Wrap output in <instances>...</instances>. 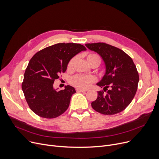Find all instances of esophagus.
Wrapping results in <instances>:
<instances>
[{
  "label": "esophagus",
  "instance_id": "obj_1",
  "mask_svg": "<svg viewBox=\"0 0 159 159\" xmlns=\"http://www.w3.org/2000/svg\"><path fill=\"white\" fill-rule=\"evenodd\" d=\"M76 91H77V92H86V90H85V89H79V88H77Z\"/></svg>",
  "mask_w": 159,
  "mask_h": 159
}]
</instances>
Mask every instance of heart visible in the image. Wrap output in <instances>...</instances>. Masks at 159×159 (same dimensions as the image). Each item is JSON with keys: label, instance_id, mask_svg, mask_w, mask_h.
I'll return each instance as SVG.
<instances>
[{"label": "heart", "instance_id": "obj_1", "mask_svg": "<svg viewBox=\"0 0 159 159\" xmlns=\"http://www.w3.org/2000/svg\"><path fill=\"white\" fill-rule=\"evenodd\" d=\"M86 58L87 62L89 65L95 64L96 66H98L100 62H101L100 57L94 53L86 54ZM75 60V58H73L70 61L68 64V68H71ZM95 81V78L93 76H91V75H88V76H86V75H77L71 79L70 83L73 86L77 87L79 89H87Z\"/></svg>", "mask_w": 159, "mask_h": 159}]
</instances>
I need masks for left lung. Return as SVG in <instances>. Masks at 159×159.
Instances as JSON below:
<instances>
[{"mask_svg": "<svg viewBox=\"0 0 159 159\" xmlns=\"http://www.w3.org/2000/svg\"><path fill=\"white\" fill-rule=\"evenodd\" d=\"M86 46L101 56L105 66L104 76L97 85L106 93L98 91L91 106L104 115L122 111L134 98L139 80L132 58L119 48L105 43L86 44Z\"/></svg>", "mask_w": 159, "mask_h": 159, "instance_id": "8db88e82", "label": "left lung"}]
</instances>
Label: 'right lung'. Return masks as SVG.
<instances>
[{
	"mask_svg": "<svg viewBox=\"0 0 159 159\" xmlns=\"http://www.w3.org/2000/svg\"><path fill=\"white\" fill-rule=\"evenodd\" d=\"M86 48L80 44L58 43L47 47L31 58L24 75L22 89L30 109L37 115L53 119L68 109L75 89L53 88L55 80L65 72L71 58Z\"/></svg>",
	"mask_w": 159,
	"mask_h": 159,
	"instance_id": "add662e5",
	"label": "right lung"
}]
</instances>
